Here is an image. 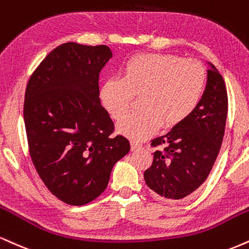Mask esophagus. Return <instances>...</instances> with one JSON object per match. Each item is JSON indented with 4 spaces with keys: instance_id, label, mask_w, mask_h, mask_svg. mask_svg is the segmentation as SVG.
I'll return each mask as SVG.
<instances>
[{
    "instance_id": "34e87169",
    "label": "esophagus",
    "mask_w": 249,
    "mask_h": 249,
    "mask_svg": "<svg viewBox=\"0 0 249 249\" xmlns=\"http://www.w3.org/2000/svg\"><path fill=\"white\" fill-rule=\"evenodd\" d=\"M131 147H132V151H136V149L142 148V143H140V142H134V140H132V142H131Z\"/></svg>"
}]
</instances>
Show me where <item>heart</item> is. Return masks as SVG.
Returning a JSON list of instances; mask_svg holds the SVG:
<instances>
[{
	"instance_id": "b5f03b06",
	"label": "heart",
	"mask_w": 249,
	"mask_h": 249,
	"mask_svg": "<svg viewBox=\"0 0 249 249\" xmlns=\"http://www.w3.org/2000/svg\"><path fill=\"white\" fill-rule=\"evenodd\" d=\"M206 85V73L196 60L170 53L132 55L122 67V77L110 76L100 88L102 106L112 119H121L140 95L142 110L128 113L117 125L119 133L143 139L162 125L183 123L198 107Z\"/></svg>"
}]
</instances>
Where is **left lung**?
Here are the masks:
<instances>
[{"label": "left lung", "mask_w": 249, "mask_h": 249, "mask_svg": "<svg viewBox=\"0 0 249 249\" xmlns=\"http://www.w3.org/2000/svg\"><path fill=\"white\" fill-rule=\"evenodd\" d=\"M208 79L198 107L168 133L154 138L161 146L143 173L149 189L169 199L189 196L205 182L220 151L227 117V91L219 71L208 61Z\"/></svg>", "instance_id": "1"}]
</instances>
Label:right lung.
<instances>
[{
  "instance_id": "1",
  "label": "right lung",
  "mask_w": 249,
  "mask_h": 249,
  "mask_svg": "<svg viewBox=\"0 0 249 249\" xmlns=\"http://www.w3.org/2000/svg\"><path fill=\"white\" fill-rule=\"evenodd\" d=\"M112 58L106 45H60L30 77L24 123L30 155L44 184L60 200L85 205L106 190L130 151L101 106L98 77Z\"/></svg>"
}]
</instances>
